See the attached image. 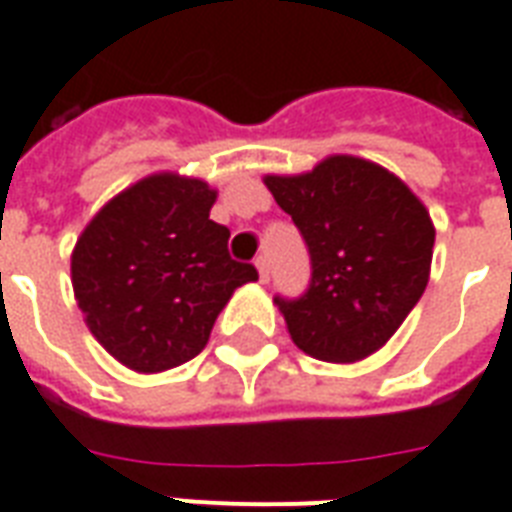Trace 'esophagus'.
I'll list each match as a JSON object with an SVG mask.
<instances>
[{"mask_svg":"<svg viewBox=\"0 0 512 512\" xmlns=\"http://www.w3.org/2000/svg\"><path fill=\"white\" fill-rule=\"evenodd\" d=\"M255 268H257V273H260V282H268V279H271V268H268V257L265 255H260L255 260Z\"/></svg>","mask_w":512,"mask_h":512,"instance_id":"esophagus-1","label":"esophagus"}]
</instances>
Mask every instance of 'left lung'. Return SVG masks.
Masks as SVG:
<instances>
[{
	"label": "left lung",
	"mask_w": 512,
	"mask_h": 512,
	"mask_svg": "<svg viewBox=\"0 0 512 512\" xmlns=\"http://www.w3.org/2000/svg\"><path fill=\"white\" fill-rule=\"evenodd\" d=\"M311 255L298 300L276 298L290 338L308 357L360 362L384 346L429 282L435 225L392 171L330 155L306 174H265Z\"/></svg>",
	"instance_id": "obj_1"
}]
</instances>
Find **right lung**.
I'll use <instances>...</instances> for the list:
<instances>
[{
  "instance_id": "right-lung-1",
  "label": "right lung",
  "mask_w": 512,
  "mask_h": 512,
  "mask_svg": "<svg viewBox=\"0 0 512 512\" xmlns=\"http://www.w3.org/2000/svg\"><path fill=\"white\" fill-rule=\"evenodd\" d=\"M217 190L161 171L101 206L72 249L74 300L93 338L136 373L193 360L214 319L255 265L228 255L230 230L209 220Z\"/></svg>"
}]
</instances>
